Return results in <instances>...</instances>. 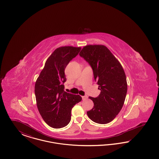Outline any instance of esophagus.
<instances>
[{
	"label": "esophagus",
	"instance_id": "esophagus-1",
	"mask_svg": "<svg viewBox=\"0 0 159 159\" xmlns=\"http://www.w3.org/2000/svg\"><path fill=\"white\" fill-rule=\"evenodd\" d=\"M82 99H83V100H85V99H86L88 98V96H86V95H85V96H82Z\"/></svg>",
	"mask_w": 159,
	"mask_h": 159
}]
</instances>
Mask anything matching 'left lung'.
<instances>
[{"label": "left lung", "instance_id": "8db88e82", "mask_svg": "<svg viewBox=\"0 0 159 159\" xmlns=\"http://www.w3.org/2000/svg\"><path fill=\"white\" fill-rule=\"evenodd\" d=\"M79 55L91 65L101 90L98 97H89L94 106L87 114L95 123L107 124L116 117L124 104L128 90L125 71L106 46H85Z\"/></svg>", "mask_w": 159, "mask_h": 159}]
</instances>
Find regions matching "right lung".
<instances>
[{"mask_svg": "<svg viewBox=\"0 0 159 159\" xmlns=\"http://www.w3.org/2000/svg\"><path fill=\"white\" fill-rule=\"evenodd\" d=\"M80 47L71 46L57 48L46 61L34 86L36 104L43 120L53 128L67 126L71 111L81 101L79 95L64 91L66 81L64 70L69 62L78 55Z\"/></svg>", "mask_w": 159, "mask_h": 159, "instance_id": "right-lung-1", "label": "right lung"}]
</instances>
